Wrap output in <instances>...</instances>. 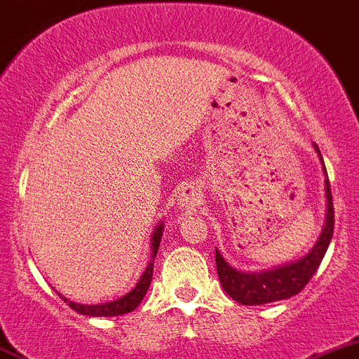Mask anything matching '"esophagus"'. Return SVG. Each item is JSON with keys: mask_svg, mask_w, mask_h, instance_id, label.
Returning <instances> with one entry per match:
<instances>
[{"mask_svg": "<svg viewBox=\"0 0 359 359\" xmlns=\"http://www.w3.org/2000/svg\"><path fill=\"white\" fill-rule=\"evenodd\" d=\"M180 205L186 207V209H195L202 202V189H200L196 184H187L182 187L179 195Z\"/></svg>", "mask_w": 359, "mask_h": 359, "instance_id": "esophagus-1", "label": "esophagus"}]
</instances>
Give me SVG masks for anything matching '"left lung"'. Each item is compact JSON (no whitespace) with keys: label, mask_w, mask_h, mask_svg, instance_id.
<instances>
[{"label":"left lung","mask_w":359,"mask_h":359,"mask_svg":"<svg viewBox=\"0 0 359 359\" xmlns=\"http://www.w3.org/2000/svg\"><path fill=\"white\" fill-rule=\"evenodd\" d=\"M317 154L320 156L319 147L313 143ZM323 159V156H320ZM324 164V163H323ZM324 173H326V166H324ZM326 198H327V214H326V226H324L323 233H320L319 241L316 246L311 248L310 253L303 257L297 262L285 264L276 269L262 271V273H241L230 267L225 262V259L221 257L219 251L216 250V267L217 276H219L221 287L232 297L233 301L241 304H266L273 303V301L289 299V297L296 296L301 290L306 287L311 276L319 269L320 262H323L326 250L330 246V241L333 237L334 229V210H333V196H331L330 179L326 173Z\"/></svg>","instance_id":"1"}]
</instances>
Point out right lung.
Masks as SVG:
<instances>
[{
	"instance_id": "add662e5",
	"label": "right lung",
	"mask_w": 359,
	"mask_h": 359,
	"mask_svg": "<svg viewBox=\"0 0 359 359\" xmlns=\"http://www.w3.org/2000/svg\"><path fill=\"white\" fill-rule=\"evenodd\" d=\"M161 237H163V225H159L154 232L152 237V257L157 255V250H159ZM152 271H154V262L149 264L145 271H143L142 278L136 283L133 290L129 294H126L120 299L111 301V303H104V304H78L69 301V306L72 308L74 311H78L81 316H90V317H113V316H123V313H129V311L136 310L142 299L145 297L147 290L150 287V281H152ZM62 297L63 301H67L65 297Z\"/></svg>"
}]
</instances>
